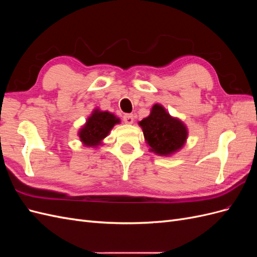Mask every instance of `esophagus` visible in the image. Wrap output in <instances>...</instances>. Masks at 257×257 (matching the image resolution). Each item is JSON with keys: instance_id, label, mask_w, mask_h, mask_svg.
Segmentation results:
<instances>
[{"instance_id": "34e87169", "label": "esophagus", "mask_w": 257, "mask_h": 257, "mask_svg": "<svg viewBox=\"0 0 257 257\" xmlns=\"http://www.w3.org/2000/svg\"><path fill=\"white\" fill-rule=\"evenodd\" d=\"M123 121L125 122L126 124H132L134 122V115L131 113H125L123 115Z\"/></svg>"}]
</instances>
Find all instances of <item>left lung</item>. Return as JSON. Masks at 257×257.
Segmentation results:
<instances>
[{
	"instance_id": "1",
	"label": "left lung",
	"mask_w": 257,
	"mask_h": 257,
	"mask_svg": "<svg viewBox=\"0 0 257 257\" xmlns=\"http://www.w3.org/2000/svg\"><path fill=\"white\" fill-rule=\"evenodd\" d=\"M151 151L168 155L184 145L186 128L183 123L170 116L161 105H154L150 115L139 122Z\"/></svg>"
}]
</instances>
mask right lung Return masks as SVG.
<instances>
[{
  "instance_id": "add662e5",
  "label": "right lung",
  "mask_w": 257,
  "mask_h": 257,
  "mask_svg": "<svg viewBox=\"0 0 257 257\" xmlns=\"http://www.w3.org/2000/svg\"><path fill=\"white\" fill-rule=\"evenodd\" d=\"M119 119L107 111L95 110L88 119L87 124L79 132V137L85 146L95 147L100 144Z\"/></svg>"
}]
</instances>
